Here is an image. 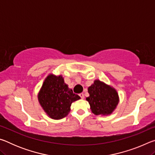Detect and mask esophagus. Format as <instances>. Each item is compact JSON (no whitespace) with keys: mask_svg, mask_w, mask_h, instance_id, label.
Instances as JSON below:
<instances>
[{"mask_svg":"<svg viewBox=\"0 0 155 155\" xmlns=\"http://www.w3.org/2000/svg\"><path fill=\"white\" fill-rule=\"evenodd\" d=\"M79 96H80L81 98H82V99H83L84 98H85V96H84V94H83V93H81V94H79Z\"/></svg>","mask_w":155,"mask_h":155,"instance_id":"1","label":"esophagus"}]
</instances>
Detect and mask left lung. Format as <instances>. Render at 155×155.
Returning a JSON list of instances; mask_svg holds the SVG:
<instances>
[{"label": "left lung", "instance_id": "8db88e82", "mask_svg": "<svg viewBox=\"0 0 155 155\" xmlns=\"http://www.w3.org/2000/svg\"><path fill=\"white\" fill-rule=\"evenodd\" d=\"M90 94L86 100L95 115L111 114L119 102L118 94L114 88L99 80H96L88 87Z\"/></svg>", "mask_w": 155, "mask_h": 155}]
</instances>
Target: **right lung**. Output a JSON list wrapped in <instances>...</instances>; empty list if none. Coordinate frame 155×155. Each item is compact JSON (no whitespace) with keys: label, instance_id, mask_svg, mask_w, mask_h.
<instances>
[{"label":"right lung","instance_id":"obj_1","mask_svg":"<svg viewBox=\"0 0 155 155\" xmlns=\"http://www.w3.org/2000/svg\"><path fill=\"white\" fill-rule=\"evenodd\" d=\"M81 98L73 93L64 83L61 76L50 74L46 78L38 94L39 102L50 117L59 120L68 114L74 101Z\"/></svg>","mask_w":155,"mask_h":155}]
</instances>
